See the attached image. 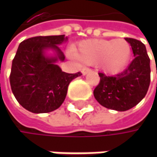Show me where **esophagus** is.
Masks as SVG:
<instances>
[{"label": "esophagus", "mask_w": 157, "mask_h": 157, "mask_svg": "<svg viewBox=\"0 0 157 157\" xmlns=\"http://www.w3.org/2000/svg\"><path fill=\"white\" fill-rule=\"evenodd\" d=\"M90 71H91V69L86 68V67H84V68L82 69V74H83V75H86V73L90 72Z\"/></svg>", "instance_id": "34e87169"}]
</instances>
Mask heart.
I'll use <instances>...</instances> for the list:
<instances>
[{"label": "heart", "instance_id": "b5f03b06", "mask_svg": "<svg viewBox=\"0 0 157 157\" xmlns=\"http://www.w3.org/2000/svg\"><path fill=\"white\" fill-rule=\"evenodd\" d=\"M131 46L125 39H89L82 41L76 57L86 64L100 63L107 74H119L127 68L131 57Z\"/></svg>", "mask_w": 157, "mask_h": 157}]
</instances>
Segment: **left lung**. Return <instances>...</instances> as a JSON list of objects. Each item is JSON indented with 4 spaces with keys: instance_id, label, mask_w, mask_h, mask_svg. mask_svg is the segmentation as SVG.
Instances as JSON below:
<instances>
[{
    "instance_id": "left-lung-1",
    "label": "left lung",
    "mask_w": 157,
    "mask_h": 157,
    "mask_svg": "<svg viewBox=\"0 0 157 157\" xmlns=\"http://www.w3.org/2000/svg\"><path fill=\"white\" fill-rule=\"evenodd\" d=\"M130 44L134 60L116 76L100 72V81L94 95L100 105L115 111H127L145 97L150 83V59L145 45L139 40L125 38Z\"/></svg>"
}]
</instances>
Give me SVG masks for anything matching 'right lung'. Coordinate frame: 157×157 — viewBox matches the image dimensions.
<instances>
[{
	"label": "right lung",
	"mask_w": 157,
	"mask_h": 157,
	"mask_svg": "<svg viewBox=\"0 0 157 157\" xmlns=\"http://www.w3.org/2000/svg\"><path fill=\"white\" fill-rule=\"evenodd\" d=\"M68 40L64 35L35 36L22 41L12 62L9 81L19 104L34 113H50L63 104L68 86L82 75L66 73L57 64L64 55L58 45ZM55 52L52 57L46 51Z\"/></svg>",
	"instance_id": "add662e5"
}]
</instances>
